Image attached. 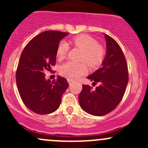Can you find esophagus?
<instances>
[{"instance_id":"esophagus-1","label":"esophagus","mask_w":148,"mask_h":148,"mask_svg":"<svg viewBox=\"0 0 148 148\" xmlns=\"http://www.w3.org/2000/svg\"><path fill=\"white\" fill-rule=\"evenodd\" d=\"M67 81H68V82H69V85H71V84H72V81H71V79H67Z\"/></svg>"}]
</instances>
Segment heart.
I'll return each mask as SVG.
<instances>
[{
	"mask_svg": "<svg viewBox=\"0 0 148 148\" xmlns=\"http://www.w3.org/2000/svg\"><path fill=\"white\" fill-rule=\"evenodd\" d=\"M69 42L83 51L82 61H85L91 67L99 66L104 61L105 49L97 41L85 34L77 36L69 40ZM69 51V44L66 41H62L56 49V56L59 59H64ZM87 71L85 63H74L68 62L61 66L60 73L62 76L71 80L77 79Z\"/></svg>",
	"mask_w": 148,
	"mask_h": 148,
	"instance_id": "heart-1",
	"label": "heart"
}]
</instances>
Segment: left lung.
<instances>
[{"mask_svg":"<svg viewBox=\"0 0 148 148\" xmlns=\"http://www.w3.org/2000/svg\"><path fill=\"white\" fill-rule=\"evenodd\" d=\"M106 41V55L102 67L87 79L99 82L95 89L82 85L79 95L82 109L92 115L103 116L117 107L124 96L128 83V70L126 59L117 41L104 34Z\"/></svg>","mask_w":148,"mask_h":148,"instance_id":"8db88e82","label":"left lung"}]
</instances>
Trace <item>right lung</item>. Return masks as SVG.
Wrapping results in <instances>:
<instances>
[{
    "label": "right lung",
    "mask_w": 148,
    "mask_h": 148,
    "mask_svg": "<svg viewBox=\"0 0 148 148\" xmlns=\"http://www.w3.org/2000/svg\"><path fill=\"white\" fill-rule=\"evenodd\" d=\"M68 34L56 31L41 33L28 43L21 55L16 74L18 89L25 105L38 114L56 111L69 86L64 77L58 76L51 82L44 74L56 64L59 43Z\"/></svg>",
    "instance_id": "right-lung-1"
}]
</instances>
